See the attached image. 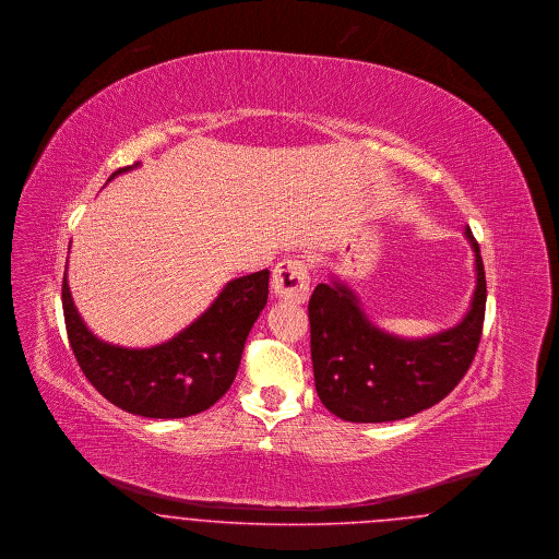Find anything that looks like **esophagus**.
Instances as JSON below:
<instances>
[{"label": "esophagus", "instance_id": "1", "mask_svg": "<svg viewBox=\"0 0 559 559\" xmlns=\"http://www.w3.org/2000/svg\"><path fill=\"white\" fill-rule=\"evenodd\" d=\"M272 292L274 296L294 304H301L308 299L310 292V278H308V267L301 260H283L276 263L272 270Z\"/></svg>", "mask_w": 559, "mask_h": 559}]
</instances>
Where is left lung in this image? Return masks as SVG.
<instances>
[{"mask_svg":"<svg viewBox=\"0 0 559 559\" xmlns=\"http://www.w3.org/2000/svg\"><path fill=\"white\" fill-rule=\"evenodd\" d=\"M477 285L456 328L405 340L376 328L355 292L331 278L317 285L308 304L310 353L319 399L348 423H393L432 407L456 389L475 359L486 317V272L479 245Z\"/></svg>","mask_w":559,"mask_h":559,"instance_id":"obj_1","label":"left lung"}]
</instances>
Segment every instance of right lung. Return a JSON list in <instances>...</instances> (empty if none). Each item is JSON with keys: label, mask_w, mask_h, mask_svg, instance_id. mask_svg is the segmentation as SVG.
<instances>
[{"label": "right lung", "mask_w": 559, "mask_h": 559, "mask_svg": "<svg viewBox=\"0 0 559 559\" xmlns=\"http://www.w3.org/2000/svg\"><path fill=\"white\" fill-rule=\"evenodd\" d=\"M139 165L118 168L109 181ZM270 272L230 281L192 325L152 348H124L84 325L63 278L67 337L88 382L143 418H188L217 403L236 378L247 335L267 301Z\"/></svg>", "instance_id": "add662e5"}]
</instances>
